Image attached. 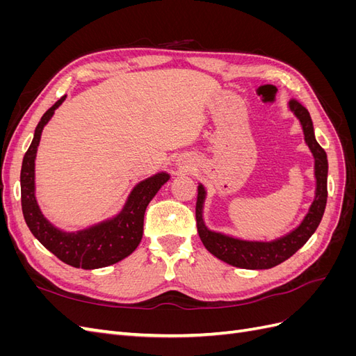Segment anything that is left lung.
<instances>
[{
	"label": "left lung",
	"instance_id": "1",
	"mask_svg": "<svg viewBox=\"0 0 356 356\" xmlns=\"http://www.w3.org/2000/svg\"><path fill=\"white\" fill-rule=\"evenodd\" d=\"M289 108L293 111L303 126L305 139L315 157V177H316V196L305 217L303 222L284 238L273 242H246L229 238L221 233H215L207 229L202 218V208L204 200L203 186L197 187L196 202V222L200 241L204 248L220 260L229 263L234 267L250 268V270H261V268H272L284 263L291 255H294L303 246L312 234L315 233L322 220V215L327 204V175H328V160L325 149L322 148L315 139L314 123L309 111L297 99L289 101Z\"/></svg>",
	"mask_w": 356,
	"mask_h": 356
}]
</instances>
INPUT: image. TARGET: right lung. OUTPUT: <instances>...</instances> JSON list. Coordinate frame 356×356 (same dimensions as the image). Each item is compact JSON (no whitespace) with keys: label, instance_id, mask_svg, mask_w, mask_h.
I'll return each instance as SVG.
<instances>
[{"label":"right lung","instance_id":"obj_1","mask_svg":"<svg viewBox=\"0 0 356 356\" xmlns=\"http://www.w3.org/2000/svg\"><path fill=\"white\" fill-rule=\"evenodd\" d=\"M63 99L65 96H62L55 105L50 106L35 127L34 139L24 156L22 170H20V200H22V212L28 227L42 246H46L63 263L92 270V268L111 266L120 261L136 250L143 239L145 209L159 188L169 179V175L161 172V174L139 182L129 196L124 209L110 221L77 233H65L53 227L42 217L35 200L34 160L42 127L50 120V117Z\"/></svg>","mask_w":356,"mask_h":356}]
</instances>
